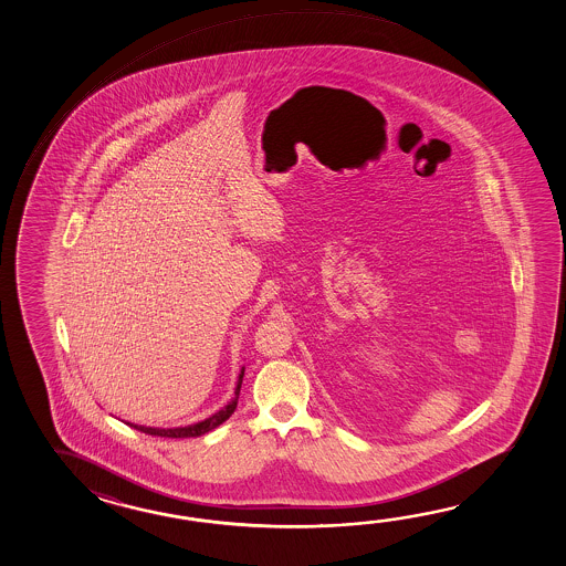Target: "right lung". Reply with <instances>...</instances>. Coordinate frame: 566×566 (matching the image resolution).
Returning <instances> with one entry per match:
<instances>
[{
  "instance_id": "add662e5",
  "label": "right lung",
  "mask_w": 566,
  "mask_h": 566,
  "mask_svg": "<svg viewBox=\"0 0 566 566\" xmlns=\"http://www.w3.org/2000/svg\"><path fill=\"white\" fill-rule=\"evenodd\" d=\"M242 376H244V368L241 370L239 376V382L234 388V398L230 400L229 405L222 410L214 412L212 417H208L206 421L196 422V424H188V427H178V429H154V427H142V424H129L133 429L142 431L145 434H154V437H169V439H184V437H200V434L208 433L212 429H217L218 424L229 419L230 415L237 409V402H239V395H241Z\"/></svg>"
}]
</instances>
